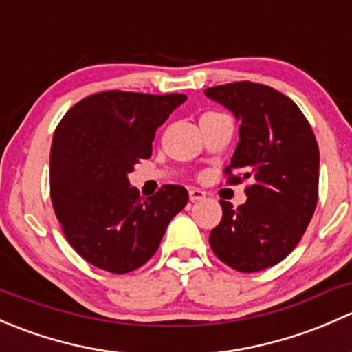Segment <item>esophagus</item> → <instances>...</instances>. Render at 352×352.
Masks as SVG:
<instances>
[{
	"label": "esophagus",
	"mask_w": 352,
	"mask_h": 352,
	"mask_svg": "<svg viewBox=\"0 0 352 352\" xmlns=\"http://www.w3.org/2000/svg\"><path fill=\"white\" fill-rule=\"evenodd\" d=\"M206 197V192L201 189H189V199L192 202H197V201H202V199Z\"/></svg>",
	"instance_id": "obj_1"
}]
</instances>
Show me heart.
<instances>
[{"label": "heart", "mask_w": 352, "mask_h": 352, "mask_svg": "<svg viewBox=\"0 0 352 352\" xmlns=\"http://www.w3.org/2000/svg\"><path fill=\"white\" fill-rule=\"evenodd\" d=\"M206 116H208V113H206Z\"/></svg>", "instance_id": "obj_1"}]
</instances>
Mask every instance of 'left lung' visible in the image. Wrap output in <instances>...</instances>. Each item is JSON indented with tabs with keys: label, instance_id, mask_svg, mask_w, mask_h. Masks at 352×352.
Wrapping results in <instances>:
<instances>
[{
	"label": "left lung",
	"instance_id": "obj_1",
	"mask_svg": "<svg viewBox=\"0 0 352 352\" xmlns=\"http://www.w3.org/2000/svg\"><path fill=\"white\" fill-rule=\"evenodd\" d=\"M240 120L235 153L226 172L250 179L247 202L233 209L219 201L223 218L209 235L219 261L240 272L279 264L303 236L318 199V144L301 110L265 85L239 81L204 90Z\"/></svg>",
	"mask_w": 352,
	"mask_h": 352
}]
</instances>
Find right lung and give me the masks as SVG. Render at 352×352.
Segmentation results:
<instances>
[{
	"label": "right lung",
	"mask_w": 352,
	"mask_h": 352,
	"mask_svg": "<svg viewBox=\"0 0 352 352\" xmlns=\"http://www.w3.org/2000/svg\"><path fill=\"white\" fill-rule=\"evenodd\" d=\"M187 95L102 91L66 112L51 146V201L67 242L87 262L113 274L141 267L158 250L189 192L165 186L141 197L129 184L151 156L156 129Z\"/></svg>",
	"instance_id": "add662e5"
}]
</instances>
